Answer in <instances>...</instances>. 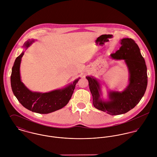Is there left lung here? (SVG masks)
I'll return each instance as SVG.
<instances>
[{"mask_svg": "<svg viewBox=\"0 0 157 157\" xmlns=\"http://www.w3.org/2000/svg\"><path fill=\"white\" fill-rule=\"evenodd\" d=\"M121 47L110 55L111 59L123 60L129 73L128 84L122 91L106 88L107 98L103 96L102 83L93 76H86L94 106L110 115H120L128 112L139 103L147 85V67L139 46L131 38L121 40Z\"/></svg>", "mask_w": 157, "mask_h": 157, "instance_id": "left-lung-1", "label": "left lung"}]
</instances>
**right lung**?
Segmentation results:
<instances>
[{
  "label": "right lung",
  "mask_w": 157,
  "mask_h": 157,
  "mask_svg": "<svg viewBox=\"0 0 157 157\" xmlns=\"http://www.w3.org/2000/svg\"><path fill=\"white\" fill-rule=\"evenodd\" d=\"M35 40L34 38L29 39L24 43L23 47L25 50L14 61L11 75V88L18 102L25 108L36 113L49 114L61 109L68 104L80 78L66 87L46 93L32 91L28 88L21 79L20 64L25 51Z\"/></svg>",
  "instance_id": "obj_1"
}]
</instances>
